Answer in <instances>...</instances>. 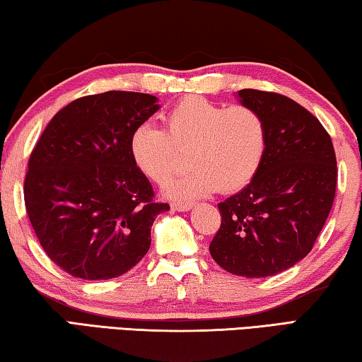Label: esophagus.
Masks as SVG:
<instances>
[{"label":"esophagus","mask_w":362,"mask_h":362,"mask_svg":"<svg viewBox=\"0 0 362 362\" xmlns=\"http://www.w3.org/2000/svg\"><path fill=\"white\" fill-rule=\"evenodd\" d=\"M170 207H173V211H179V212H183V211H189L193 207L192 203H173L170 204Z\"/></svg>","instance_id":"obj_1"}]
</instances>
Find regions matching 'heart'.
I'll list each match as a JSON object with an SVG mask.
<instances>
[{
    "mask_svg": "<svg viewBox=\"0 0 362 362\" xmlns=\"http://www.w3.org/2000/svg\"><path fill=\"white\" fill-rule=\"evenodd\" d=\"M268 144L263 116L247 105L226 108L203 97H187L164 113L163 129L144 122L129 139L131 158L140 173L155 183H166L182 168V179L164 188L169 198H196L212 192L233 193L249 185L259 173Z\"/></svg>",
    "mask_w": 362,
    "mask_h": 362,
    "instance_id": "b5f03b06",
    "label": "heart"
}]
</instances>
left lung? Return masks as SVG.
<instances>
[{"label": "left lung", "instance_id": "8db88e82", "mask_svg": "<svg viewBox=\"0 0 362 362\" xmlns=\"http://www.w3.org/2000/svg\"><path fill=\"white\" fill-rule=\"evenodd\" d=\"M238 95L265 119L267 151L252 182L218 203L222 223L209 250L228 273L265 278L313 249L334 204L337 159L320 119L296 100L257 89Z\"/></svg>", "mask_w": 362, "mask_h": 362}]
</instances>
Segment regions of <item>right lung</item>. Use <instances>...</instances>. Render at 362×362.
<instances>
[{
  "label": "right lung",
  "instance_id": "right-lung-1",
  "mask_svg": "<svg viewBox=\"0 0 362 362\" xmlns=\"http://www.w3.org/2000/svg\"><path fill=\"white\" fill-rule=\"evenodd\" d=\"M155 95H86L54 115L28 159L23 198L49 259L71 276L118 278L144 259L168 203L134 164L129 139L158 112Z\"/></svg>",
  "mask_w": 362,
  "mask_h": 362
}]
</instances>
